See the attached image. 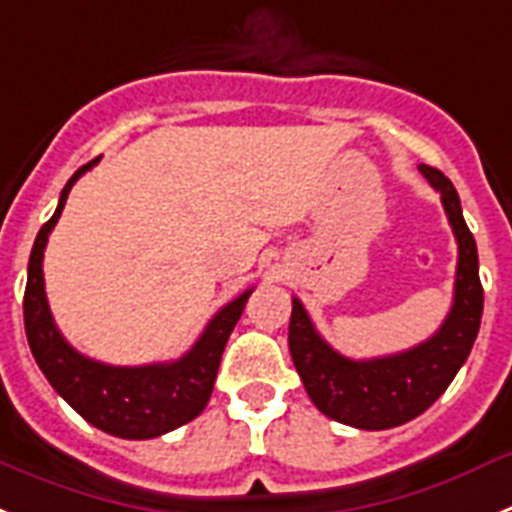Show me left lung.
I'll list each match as a JSON object with an SVG mask.
<instances>
[{
	"label": "left lung",
	"instance_id": "8db88e82",
	"mask_svg": "<svg viewBox=\"0 0 512 512\" xmlns=\"http://www.w3.org/2000/svg\"><path fill=\"white\" fill-rule=\"evenodd\" d=\"M420 172L441 193L448 224L459 242L453 304L441 330L404 353L353 361L322 340L304 304L293 299L288 348L306 394L319 412L361 430L397 428L428 410L469 358L482 322L477 242L461 213L459 193L441 170L420 164Z\"/></svg>",
	"mask_w": 512,
	"mask_h": 512
}]
</instances>
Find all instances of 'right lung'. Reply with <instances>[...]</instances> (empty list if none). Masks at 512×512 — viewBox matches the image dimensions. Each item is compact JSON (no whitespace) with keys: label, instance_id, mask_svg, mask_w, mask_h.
Listing matches in <instances>:
<instances>
[{"label":"right lung","instance_id":"right-lung-1","mask_svg":"<svg viewBox=\"0 0 512 512\" xmlns=\"http://www.w3.org/2000/svg\"><path fill=\"white\" fill-rule=\"evenodd\" d=\"M92 164H97V159L71 175V180L61 190L59 206L35 237L28 262V286L22 299L25 335H28L35 363L48 384L59 391L84 420L118 438L146 441V438H157V435L180 428L206 410L221 353L234 324L242 317L252 288L216 311V317L206 324V330L195 340L193 348L177 361L149 363V366H108L71 348L48 309L46 283H43V250H46L48 234L64 211L71 185L84 172L92 170Z\"/></svg>","mask_w":512,"mask_h":512}]
</instances>
